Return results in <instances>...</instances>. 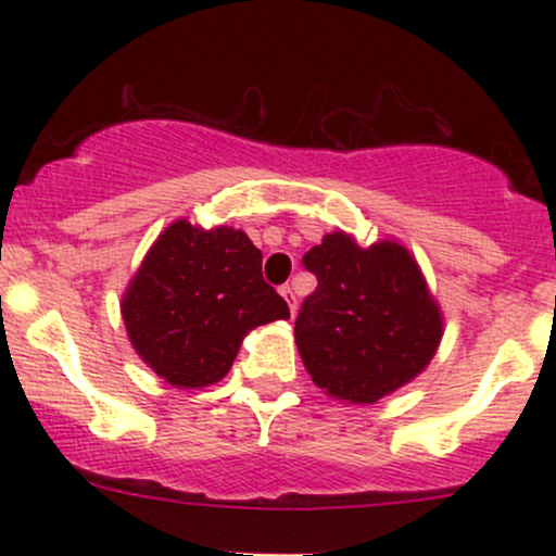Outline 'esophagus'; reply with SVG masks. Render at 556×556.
<instances>
[{"label": "esophagus", "mask_w": 556, "mask_h": 556, "mask_svg": "<svg viewBox=\"0 0 556 556\" xmlns=\"http://www.w3.org/2000/svg\"><path fill=\"white\" fill-rule=\"evenodd\" d=\"M279 292H282V298L287 300V305H290V311H292V314H295V308H298V298H295V290H292L290 285H285L282 290H279Z\"/></svg>", "instance_id": "34e87169"}]
</instances>
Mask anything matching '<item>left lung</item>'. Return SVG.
Instances as JSON below:
<instances>
[{
    "label": "left lung",
    "instance_id": "8db88e82",
    "mask_svg": "<svg viewBox=\"0 0 556 556\" xmlns=\"http://www.w3.org/2000/svg\"><path fill=\"white\" fill-rule=\"evenodd\" d=\"M318 277L295 321L305 371L329 397L374 405L426 371L444 334V316L416 256L394 238L358 245L324 235L303 256Z\"/></svg>",
    "mask_w": 556,
    "mask_h": 556
}]
</instances>
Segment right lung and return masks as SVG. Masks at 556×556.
<instances>
[{"label": "right lung", "instance_id": "1", "mask_svg": "<svg viewBox=\"0 0 556 556\" xmlns=\"http://www.w3.org/2000/svg\"><path fill=\"white\" fill-rule=\"evenodd\" d=\"M119 311L138 358L177 389L216 384L248 331L290 318L242 229H203L188 219L172 222L154 240Z\"/></svg>", "mask_w": 556, "mask_h": 556}]
</instances>
